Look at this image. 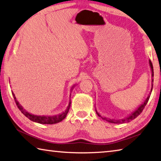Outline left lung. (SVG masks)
Masks as SVG:
<instances>
[{"instance_id":"1","label":"left lung","mask_w":161,"mask_h":161,"mask_svg":"<svg viewBox=\"0 0 161 161\" xmlns=\"http://www.w3.org/2000/svg\"><path fill=\"white\" fill-rule=\"evenodd\" d=\"M149 66H150L151 68V76L152 78L153 77V65H152V63L151 60H149ZM152 87H151V92H149V94L148 95V97H146V99L144 100V102H143L142 105L139 106V108H138L136 110H134L132 113H131L129 115H128L127 117H125V118H123V119H112V118H109V117H104L102 116L99 112H97V109H95V111H96V113L98 115V116L102 118L103 119L107 121V122H108L109 123H114V124H124V123H126V122H131V120L134 119L135 118H136L139 115L142 113L143 109H144L145 106L146 105V104H147L148 101L149 100V98H150V95L151 94V92H152V89H153V79L152 78Z\"/></svg>"}]
</instances>
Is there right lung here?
Returning <instances> with one entry per match:
<instances>
[{
    "instance_id": "add662e5",
    "label": "right lung",
    "mask_w": 161,
    "mask_h": 161,
    "mask_svg": "<svg viewBox=\"0 0 161 161\" xmlns=\"http://www.w3.org/2000/svg\"><path fill=\"white\" fill-rule=\"evenodd\" d=\"M74 86H75V85L72 86V88H71V89H70V91H71ZM12 93H13L14 99H15V101L16 103V105H17V106H18V108H19V110L21 111L22 113L23 114L25 117H27L28 119H30L31 121H33V122H37V123H39V124H44V125H53V124H56V123L60 122H61L62 120L66 117V115L68 114V112H69V110L70 109V100H69L70 101H69V105H68L67 108L65 109L64 112H62L61 113L58 114L53 115V116H45V115H42V116H41V115L32 114L30 113V112H27L23 108H22V107L20 105V104L19 103L18 101H17L15 94H14L13 92H12Z\"/></svg>"
}]
</instances>
